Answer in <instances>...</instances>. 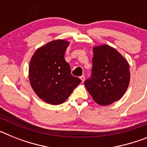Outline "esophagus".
Masks as SVG:
<instances>
[{
	"mask_svg": "<svg viewBox=\"0 0 147 147\" xmlns=\"http://www.w3.org/2000/svg\"><path fill=\"white\" fill-rule=\"evenodd\" d=\"M80 79H81V80H82V82H84V80H85V75H82V76H80Z\"/></svg>",
	"mask_w": 147,
	"mask_h": 147,
	"instance_id": "esophagus-1",
	"label": "esophagus"
}]
</instances>
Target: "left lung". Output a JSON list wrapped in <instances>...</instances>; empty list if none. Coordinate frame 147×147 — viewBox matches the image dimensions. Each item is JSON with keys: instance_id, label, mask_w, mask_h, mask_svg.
<instances>
[{"instance_id": "1", "label": "left lung", "mask_w": 147, "mask_h": 147, "mask_svg": "<svg viewBox=\"0 0 147 147\" xmlns=\"http://www.w3.org/2000/svg\"><path fill=\"white\" fill-rule=\"evenodd\" d=\"M93 67L85 82L88 91L100 105H109L120 99L130 80L127 59L113 47L102 45L93 48Z\"/></svg>"}]
</instances>
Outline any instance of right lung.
Returning <instances> with one entry per match:
<instances>
[{
  "instance_id": "1",
  "label": "right lung",
  "mask_w": 147,
  "mask_h": 147,
  "mask_svg": "<svg viewBox=\"0 0 147 147\" xmlns=\"http://www.w3.org/2000/svg\"><path fill=\"white\" fill-rule=\"evenodd\" d=\"M70 42L65 40L51 41L37 49L28 67V78L37 96L46 103L57 105L69 97L81 80L71 73L65 60Z\"/></svg>"
}]
</instances>
